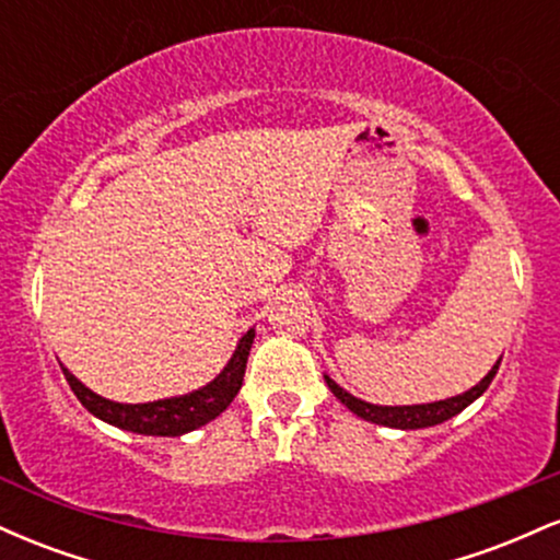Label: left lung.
Here are the masks:
<instances>
[{
    "instance_id": "1",
    "label": "left lung",
    "mask_w": 560,
    "mask_h": 560,
    "mask_svg": "<svg viewBox=\"0 0 560 560\" xmlns=\"http://www.w3.org/2000/svg\"><path fill=\"white\" fill-rule=\"evenodd\" d=\"M500 361H503V358H498V363L492 365L490 374L481 378L477 387L464 392V395H455V397H447V400H436V402H421V405L365 402V400H361V397L350 395V392L339 387L331 376L324 374V378H326V384H329V389L334 392V397H337L342 405H347L352 413L361 416L363 421L378 423V427H389V429H427V427H436V423L453 419V416H458L460 410L468 408V405L477 400V397L485 395L487 387L492 384L494 374H498Z\"/></svg>"
}]
</instances>
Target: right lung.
I'll list each match as a JSON object with an SVG mask.
<instances>
[{
	"instance_id": "right-lung-1",
	"label": "right lung",
	"mask_w": 560,
	"mask_h": 560,
	"mask_svg": "<svg viewBox=\"0 0 560 560\" xmlns=\"http://www.w3.org/2000/svg\"><path fill=\"white\" fill-rule=\"evenodd\" d=\"M255 329H249L236 345L231 361L223 365V371L218 374L213 382H208L205 387L195 392H186V395L178 397H165V400L155 402H113L107 397L96 395L81 384L66 365L60 363L62 374H66L70 389L79 397L83 408L89 413H94L96 419L105 423H113V427L126 429V432L133 434H147V436H182L186 432H195V429L205 427L208 421L218 419L223 410L229 408L231 400L236 397V392L242 389L244 382V369H247V355L249 347H253Z\"/></svg>"
}]
</instances>
